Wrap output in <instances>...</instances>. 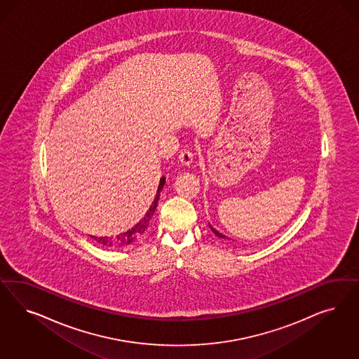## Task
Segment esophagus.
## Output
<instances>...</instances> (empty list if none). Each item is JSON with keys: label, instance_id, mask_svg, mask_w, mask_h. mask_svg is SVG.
<instances>
[{"label": "esophagus", "instance_id": "obj_1", "mask_svg": "<svg viewBox=\"0 0 359 359\" xmlns=\"http://www.w3.org/2000/svg\"><path fill=\"white\" fill-rule=\"evenodd\" d=\"M193 160H194L193 151H189V149H184V151H181V153H180V162H181L182 166H187L189 168L193 163Z\"/></svg>", "mask_w": 359, "mask_h": 359}]
</instances>
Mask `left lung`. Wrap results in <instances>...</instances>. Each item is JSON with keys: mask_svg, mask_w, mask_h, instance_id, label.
Masks as SVG:
<instances>
[{"mask_svg": "<svg viewBox=\"0 0 359 359\" xmlns=\"http://www.w3.org/2000/svg\"><path fill=\"white\" fill-rule=\"evenodd\" d=\"M208 226H210V229H211V231L214 232V233H215V235H217V236H218V238H222V239H229V238H227V236H226V235H223V233H220L219 231H217V230H215V229H214V227H212V226H211V224H210V223H208Z\"/></svg>", "mask_w": 359, "mask_h": 359, "instance_id": "obj_1", "label": "left lung"}]
</instances>
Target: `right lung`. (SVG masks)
Returning <instances> with one entry per match:
<instances>
[{"label":"right lung","instance_id":"1","mask_svg":"<svg viewBox=\"0 0 359 359\" xmlns=\"http://www.w3.org/2000/svg\"><path fill=\"white\" fill-rule=\"evenodd\" d=\"M165 181H166V178L162 177L161 180H160V184H158L156 197L153 199V202H151V206L148 208V211L144 214V217L141 218L139 223H136L132 229H129L128 231L121 232V233H118L116 236H100V238H97V236H93L91 235V238H93L96 242H99L102 245L109 247V248H123V247H127V245L135 243L136 241H139L140 238L148 230L149 224H151L153 214L156 211L158 199H160V193H161L163 185H165Z\"/></svg>","mask_w":359,"mask_h":359}]
</instances>
